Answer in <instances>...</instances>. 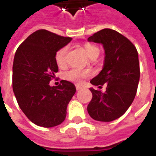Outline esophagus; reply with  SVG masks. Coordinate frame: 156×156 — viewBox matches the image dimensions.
Listing matches in <instances>:
<instances>
[{
  "mask_svg": "<svg viewBox=\"0 0 156 156\" xmlns=\"http://www.w3.org/2000/svg\"><path fill=\"white\" fill-rule=\"evenodd\" d=\"M75 87H76V89H77V90H80V89H82V87H83L82 86H80V85H78V84H77V85H75Z\"/></svg>",
  "mask_w": 156,
  "mask_h": 156,
  "instance_id": "esophagus-1",
  "label": "esophagus"
}]
</instances>
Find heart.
Masks as SVG:
<instances>
[{
    "mask_svg": "<svg viewBox=\"0 0 156 156\" xmlns=\"http://www.w3.org/2000/svg\"><path fill=\"white\" fill-rule=\"evenodd\" d=\"M68 50H69L68 46H63L55 53V62L59 68H64L66 65ZM84 50L90 58L97 56L100 52L99 48L96 45L90 43V42H86L84 44ZM91 75V70L73 68L71 69L68 70L65 73V78L67 80L73 82V83H82L85 78H88L89 76Z\"/></svg>",
    "mask_w": 156,
    "mask_h": 156,
    "instance_id": "obj_1",
    "label": "heart"
}]
</instances>
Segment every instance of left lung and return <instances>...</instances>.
I'll list each match as a JSON object with an SVG mask.
<instances>
[{
    "instance_id": "1",
    "label": "left lung",
    "mask_w": 156,
    "mask_h": 156,
    "mask_svg": "<svg viewBox=\"0 0 156 156\" xmlns=\"http://www.w3.org/2000/svg\"><path fill=\"white\" fill-rule=\"evenodd\" d=\"M88 41L104 46L103 69L90 83L101 89L105 84L106 91L90 88L92 98L87 112L95 120L110 122L121 117L135 98L140 78L138 54L130 40L110 28L94 33Z\"/></svg>"
}]
</instances>
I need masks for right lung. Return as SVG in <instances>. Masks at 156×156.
<instances>
[{"label":"right lung","mask_w":156,"mask_h":156,"mask_svg":"<svg viewBox=\"0 0 156 156\" xmlns=\"http://www.w3.org/2000/svg\"><path fill=\"white\" fill-rule=\"evenodd\" d=\"M71 39L40 29L28 36L15 52L13 91L21 110L36 125L51 128L65 119L75 86L65 80L58 86L49 83L58 72L55 53Z\"/></svg>","instance_id":"1"}]
</instances>
